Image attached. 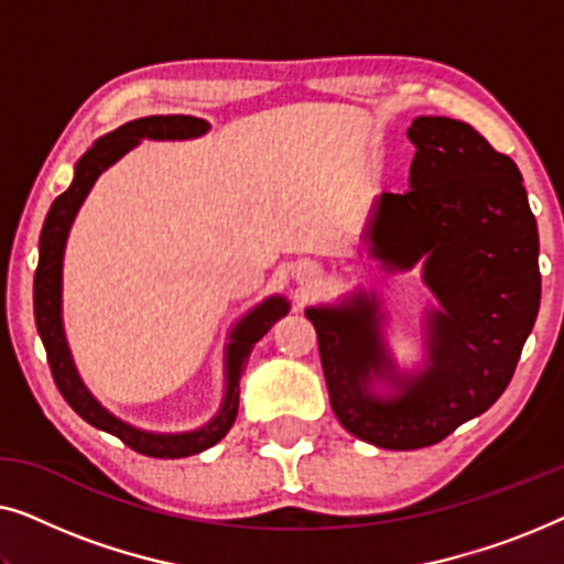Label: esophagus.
I'll return each instance as SVG.
<instances>
[{
  "instance_id": "esophagus-1",
  "label": "esophagus",
  "mask_w": 564,
  "mask_h": 564,
  "mask_svg": "<svg viewBox=\"0 0 564 564\" xmlns=\"http://www.w3.org/2000/svg\"><path fill=\"white\" fill-rule=\"evenodd\" d=\"M311 276H315V267H305L303 269V280H311Z\"/></svg>"
}]
</instances>
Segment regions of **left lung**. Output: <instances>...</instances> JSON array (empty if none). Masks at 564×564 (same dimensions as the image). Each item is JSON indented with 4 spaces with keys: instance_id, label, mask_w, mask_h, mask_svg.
I'll list each match as a JSON object with an SVG mask.
<instances>
[{
    "instance_id": "8db88e82",
    "label": "left lung",
    "mask_w": 564,
    "mask_h": 564,
    "mask_svg": "<svg viewBox=\"0 0 564 564\" xmlns=\"http://www.w3.org/2000/svg\"><path fill=\"white\" fill-rule=\"evenodd\" d=\"M408 138L411 189L377 197L365 241L384 272L419 264L438 300L426 313V367L395 369L375 295L305 311L338 423L380 449L438 444L488 411L511 382L542 300L536 220L513 159L452 118H415ZM375 379L391 384L390 397L373 395Z\"/></svg>"
}]
</instances>
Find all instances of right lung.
I'll list each match as a JSON object with an SVG mask.
<instances>
[{"label":"right lung","instance_id":"obj_1","mask_svg":"<svg viewBox=\"0 0 564 564\" xmlns=\"http://www.w3.org/2000/svg\"><path fill=\"white\" fill-rule=\"evenodd\" d=\"M210 126L203 118L192 115H151V118L130 120L112 133L91 143V149L76 161L74 182L64 195L53 199L48 215H45L41 230V259L35 269L33 284V305H35V326L43 338L48 365L56 380V388L66 403L82 415L84 421L99 431L118 436L122 444L145 457L156 459H180L189 454H199L218 444L223 436L234 426L238 413V380H241L246 361L251 357L253 344L274 326L282 315H288L290 303L280 295L267 297L251 313H246L241 323L230 330V344L226 346V395L218 415L205 426L184 434H151V431L135 429L130 423L115 419V415L97 403V398L87 390L76 372L72 351H68L64 321H61V272H64V249L68 230L79 213L84 197L95 187L97 176L112 166L115 161L126 156L130 149H135L143 138L151 141H187V138L205 135Z\"/></svg>","mask_w":564,"mask_h":564}]
</instances>
